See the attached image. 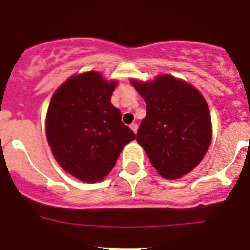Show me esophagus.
Listing matches in <instances>:
<instances>
[{
  "label": "esophagus",
  "instance_id": "obj_1",
  "mask_svg": "<svg viewBox=\"0 0 250 250\" xmlns=\"http://www.w3.org/2000/svg\"><path fill=\"white\" fill-rule=\"evenodd\" d=\"M130 129H132L134 133H137L138 132V125H137V123H132V125H130Z\"/></svg>",
  "mask_w": 250,
  "mask_h": 250
}]
</instances>
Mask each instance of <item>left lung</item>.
I'll return each mask as SVG.
<instances>
[{"instance_id":"8db88e82","label":"left lung","mask_w":250,"mask_h":250,"mask_svg":"<svg viewBox=\"0 0 250 250\" xmlns=\"http://www.w3.org/2000/svg\"><path fill=\"white\" fill-rule=\"evenodd\" d=\"M146 103L137 141L158 174L178 179L198 166L211 141V121L203 95L185 81L161 75L132 80Z\"/></svg>"}]
</instances>
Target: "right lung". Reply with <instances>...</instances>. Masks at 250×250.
<instances>
[{
  "label": "right lung",
  "instance_id": "right-lung-1",
  "mask_svg": "<svg viewBox=\"0 0 250 250\" xmlns=\"http://www.w3.org/2000/svg\"><path fill=\"white\" fill-rule=\"evenodd\" d=\"M116 81L97 71L75 75L53 94L46 134L60 167L85 183L103 180L135 134L111 104Z\"/></svg>",
  "mask_w": 250,
  "mask_h": 250
}]
</instances>
